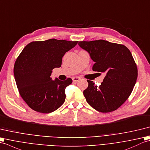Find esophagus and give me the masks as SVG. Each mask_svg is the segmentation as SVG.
Instances as JSON below:
<instances>
[{
  "label": "esophagus",
  "instance_id": "esophagus-1",
  "mask_svg": "<svg viewBox=\"0 0 150 150\" xmlns=\"http://www.w3.org/2000/svg\"><path fill=\"white\" fill-rule=\"evenodd\" d=\"M80 80V78H78V77H74L72 78V81L73 82H77L78 81Z\"/></svg>",
  "mask_w": 150,
  "mask_h": 150
}]
</instances>
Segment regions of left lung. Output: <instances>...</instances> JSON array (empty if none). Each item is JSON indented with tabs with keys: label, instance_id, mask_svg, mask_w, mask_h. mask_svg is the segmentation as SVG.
I'll return each instance as SVG.
<instances>
[{
	"label": "left lung",
	"instance_id": "1",
	"mask_svg": "<svg viewBox=\"0 0 150 150\" xmlns=\"http://www.w3.org/2000/svg\"><path fill=\"white\" fill-rule=\"evenodd\" d=\"M79 47L87 51L95 62L92 70L104 72L100 86L87 80L83 91L88 104L98 112L114 111L128 98L137 78V67L131 52L124 45L104 40L79 42Z\"/></svg>",
	"mask_w": 150,
	"mask_h": 150
}]
</instances>
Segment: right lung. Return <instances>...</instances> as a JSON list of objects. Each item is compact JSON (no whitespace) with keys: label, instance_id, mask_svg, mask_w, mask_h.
<instances>
[{"label":"right lung","instance_id":"1","mask_svg":"<svg viewBox=\"0 0 150 150\" xmlns=\"http://www.w3.org/2000/svg\"><path fill=\"white\" fill-rule=\"evenodd\" d=\"M77 43L52 38L32 42L22 50L15 62L14 76L20 94L31 109L48 114L64 104L65 90L72 79L52 80L50 76L53 69L61 67L65 52Z\"/></svg>","mask_w":150,"mask_h":150}]
</instances>
